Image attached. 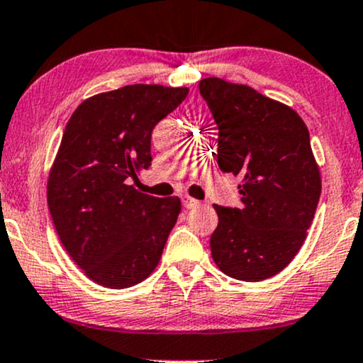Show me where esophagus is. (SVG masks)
I'll list each match as a JSON object with an SVG mask.
<instances>
[{
	"label": "esophagus",
	"mask_w": 363,
	"mask_h": 363,
	"mask_svg": "<svg viewBox=\"0 0 363 363\" xmlns=\"http://www.w3.org/2000/svg\"><path fill=\"white\" fill-rule=\"evenodd\" d=\"M182 203H183V207H186V208H194V207H199L200 206L199 200L191 199V197H189V195H183Z\"/></svg>",
	"instance_id": "1"
}]
</instances>
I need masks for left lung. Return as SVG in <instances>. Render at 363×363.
Masks as SVG:
<instances>
[{"mask_svg": "<svg viewBox=\"0 0 363 363\" xmlns=\"http://www.w3.org/2000/svg\"><path fill=\"white\" fill-rule=\"evenodd\" d=\"M199 89L219 129V169L241 178V207L214 206L212 258L233 279H270L301 250L321 195L309 130L291 106L246 84L206 78Z\"/></svg>", "mask_w": 363, "mask_h": 363, "instance_id": "8db88e82", "label": "left lung"}]
</instances>
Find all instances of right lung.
Wrapping results in <instances>:
<instances>
[{
    "mask_svg": "<svg viewBox=\"0 0 363 363\" xmlns=\"http://www.w3.org/2000/svg\"><path fill=\"white\" fill-rule=\"evenodd\" d=\"M189 88L129 84L84 100L71 115L47 183L55 231L93 282L127 289L160 263L178 197L130 185L151 166V134Z\"/></svg>",
    "mask_w": 363,
    "mask_h": 363,
    "instance_id": "add662e5",
    "label": "right lung"
}]
</instances>
